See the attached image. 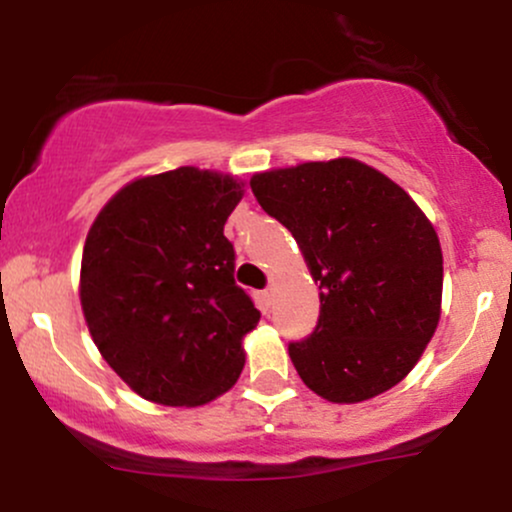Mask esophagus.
Wrapping results in <instances>:
<instances>
[{"label":"esophagus","instance_id":"1","mask_svg":"<svg viewBox=\"0 0 512 512\" xmlns=\"http://www.w3.org/2000/svg\"><path fill=\"white\" fill-rule=\"evenodd\" d=\"M262 298H264V301H267V303H272V298H274V289H272V286H267V289L262 291Z\"/></svg>","mask_w":512,"mask_h":512}]
</instances>
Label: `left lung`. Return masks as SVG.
<instances>
[{
	"label": "left lung",
	"instance_id": "left-lung-1",
	"mask_svg": "<svg viewBox=\"0 0 512 512\" xmlns=\"http://www.w3.org/2000/svg\"><path fill=\"white\" fill-rule=\"evenodd\" d=\"M250 187L320 284L313 334L289 344L303 383L346 404L397 385L440 317L443 252L424 211L354 158L257 173Z\"/></svg>",
	"mask_w": 512,
	"mask_h": 512
}]
</instances>
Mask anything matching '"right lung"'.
<instances>
[{"label":"right lung","mask_w":512,"mask_h":512,"mask_svg":"<svg viewBox=\"0 0 512 512\" xmlns=\"http://www.w3.org/2000/svg\"><path fill=\"white\" fill-rule=\"evenodd\" d=\"M240 197L228 175L175 168L122 187L88 231V332L144 399L197 407L236 385L243 337L260 322L233 279L236 250L223 236Z\"/></svg>","instance_id":"right-lung-1"}]
</instances>
